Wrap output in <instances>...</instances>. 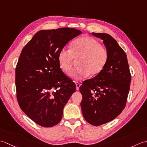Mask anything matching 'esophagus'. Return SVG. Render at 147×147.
Segmentation results:
<instances>
[{"label":"esophagus","instance_id":"esophagus-1","mask_svg":"<svg viewBox=\"0 0 147 147\" xmlns=\"http://www.w3.org/2000/svg\"><path fill=\"white\" fill-rule=\"evenodd\" d=\"M76 89H77V91H78L79 89V88H80V84L79 82H76Z\"/></svg>","mask_w":147,"mask_h":147}]
</instances>
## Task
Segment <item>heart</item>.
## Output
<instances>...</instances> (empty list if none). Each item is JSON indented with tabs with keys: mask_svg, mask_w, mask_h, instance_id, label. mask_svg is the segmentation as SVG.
<instances>
[{
	"mask_svg": "<svg viewBox=\"0 0 147 147\" xmlns=\"http://www.w3.org/2000/svg\"><path fill=\"white\" fill-rule=\"evenodd\" d=\"M74 59H78L77 67L70 73L74 80L85 79L90 75L95 76L103 71L107 63L109 53L94 38L88 36L75 40L70 49L63 48L58 54V62L63 71L68 73Z\"/></svg>",
	"mask_w": 147,
	"mask_h": 147,
	"instance_id": "b5f03b06",
	"label": "heart"
}]
</instances>
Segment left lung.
Here are the masks:
<instances>
[{
	"mask_svg": "<svg viewBox=\"0 0 147 147\" xmlns=\"http://www.w3.org/2000/svg\"><path fill=\"white\" fill-rule=\"evenodd\" d=\"M103 40L109 53L101 72L85 80L80 87L84 118L91 125H100L115 119L124 110L130 89L131 76L126 54L111 35L92 32Z\"/></svg>",
	"mask_w": 147,
	"mask_h": 147,
	"instance_id": "1",
	"label": "left lung"
}]
</instances>
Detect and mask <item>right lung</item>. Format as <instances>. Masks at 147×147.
Masks as SVG:
<instances>
[{"label": "right lung", "instance_id": "right-lung-1", "mask_svg": "<svg viewBox=\"0 0 147 147\" xmlns=\"http://www.w3.org/2000/svg\"><path fill=\"white\" fill-rule=\"evenodd\" d=\"M79 30H42L21 53L16 67L17 100L23 112L36 124L49 127L58 124L65 105L76 90L58 62V54Z\"/></svg>", "mask_w": 147, "mask_h": 147}]
</instances>
